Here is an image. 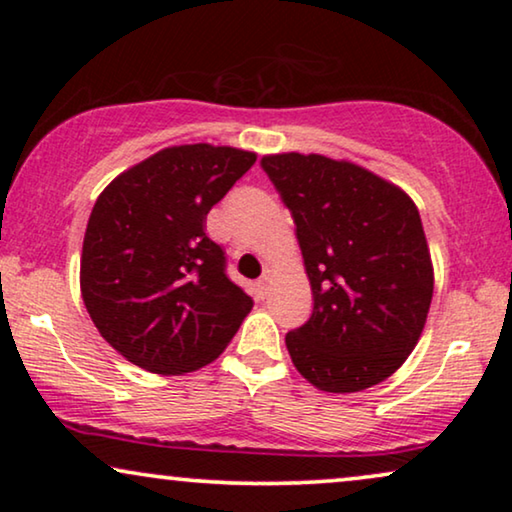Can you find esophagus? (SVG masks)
I'll return each mask as SVG.
<instances>
[{"label":"esophagus","mask_w":512,"mask_h":512,"mask_svg":"<svg viewBox=\"0 0 512 512\" xmlns=\"http://www.w3.org/2000/svg\"><path fill=\"white\" fill-rule=\"evenodd\" d=\"M270 284H272V275H270V272H265V275L256 282V289H258V293H261V298L268 296V293H270Z\"/></svg>","instance_id":"esophagus-1"}]
</instances>
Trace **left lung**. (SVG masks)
<instances>
[{
  "label": "left lung",
  "mask_w": 512,
  "mask_h": 512,
  "mask_svg": "<svg viewBox=\"0 0 512 512\" xmlns=\"http://www.w3.org/2000/svg\"><path fill=\"white\" fill-rule=\"evenodd\" d=\"M263 170L296 223L312 317L286 335L293 366L328 394L375 387L422 338L433 263L417 205L366 167L272 153Z\"/></svg>",
  "instance_id": "obj_1"
}]
</instances>
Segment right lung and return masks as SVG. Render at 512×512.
Returning a JSON list of instances; mask_svg holds the SVG:
<instances>
[{"label": "right lung", "mask_w": 512, "mask_h": 512, "mask_svg": "<svg viewBox=\"0 0 512 512\" xmlns=\"http://www.w3.org/2000/svg\"><path fill=\"white\" fill-rule=\"evenodd\" d=\"M256 163L235 146L181 144L118 174L90 212L81 296L118 354L158 375L219 356L254 307L205 233L209 209Z\"/></svg>", "instance_id": "obj_1"}]
</instances>
